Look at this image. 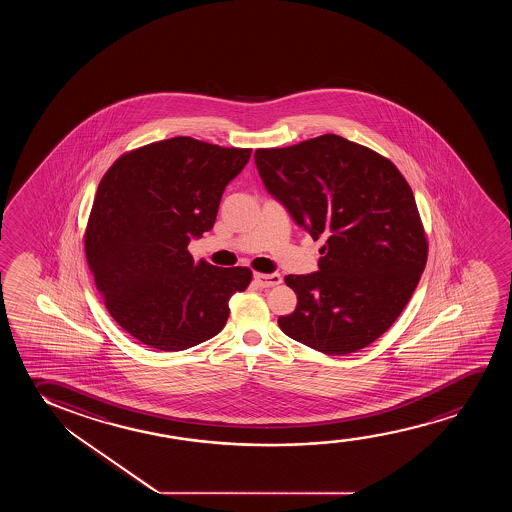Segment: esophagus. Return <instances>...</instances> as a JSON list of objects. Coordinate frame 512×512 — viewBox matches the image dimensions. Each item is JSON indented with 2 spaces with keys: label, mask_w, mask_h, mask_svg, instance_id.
<instances>
[{
  "label": "esophagus",
  "mask_w": 512,
  "mask_h": 512,
  "mask_svg": "<svg viewBox=\"0 0 512 512\" xmlns=\"http://www.w3.org/2000/svg\"><path fill=\"white\" fill-rule=\"evenodd\" d=\"M253 280H255V283H257V285H259V287L269 288V287H276V285H280L281 276L278 273H274V274L255 273V274H253Z\"/></svg>",
  "instance_id": "1"
}]
</instances>
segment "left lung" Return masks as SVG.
<instances>
[{"label":"left lung","mask_w":512,"mask_h":512,"mask_svg":"<svg viewBox=\"0 0 512 512\" xmlns=\"http://www.w3.org/2000/svg\"><path fill=\"white\" fill-rule=\"evenodd\" d=\"M267 192L311 238L323 239L316 273L288 274L297 294L280 329L325 355H348L392 327L427 264L413 190L392 161L323 134L255 150Z\"/></svg>","instance_id":"obj_1"}]
</instances>
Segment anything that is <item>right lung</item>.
Segmentation results:
<instances>
[{"label":"right lung","mask_w":512,"mask_h":512,"mask_svg":"<svg viewBox=\"0 0 512 512\" xmlns=\"http://www.w3.org/2000/svg\"><path fill=\"white\" fill-rule=\"evenodd\" d=\"M252 148L189 136L120 155L99 182L85 229V257L106 309L140 343L182 351L224 329L229 299L248 267L194 262L190 239L211 231L227 183Z\"/></svg>","instance_id":"right-lung-1"}]
</instances>
